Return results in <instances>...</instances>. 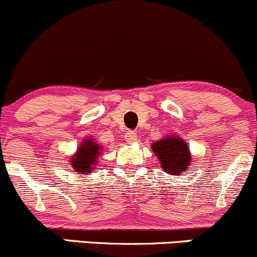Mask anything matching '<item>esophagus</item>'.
<instances>
[{"label":"esophagus","instance_id":"obj_1","mask_svg":"<svg viewBox=\"0 0 257 257\" xmlns=\"http://www.w3.org/2000/svg\"><path fill=\"white\" fill-rule=\"evenodd\" d=\"M137 139H139V136H137V134H136V132H135V131H128L127 134L125 135L126 142H128V143L136 142Z\"/></svg>","mask_w":257,"mask_h":257}]
</instances>
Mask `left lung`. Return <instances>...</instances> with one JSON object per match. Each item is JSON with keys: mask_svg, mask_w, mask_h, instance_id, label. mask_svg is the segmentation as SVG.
Here are the masks:
<instances>
[{"mask_svg": "<svg viewBox=\"0 0 257 257\" xmlns=\"http://www.w3.org/2000/svg\"><path fill=\"white\" fill-rule=\"evenodd\" d=\"M152 150L161 163L163 172L169 175L180 176L191 165V152L183 139L176 135H168L156 141L152 145Z\"/></svg>", "mask_w": 257, "mask_h": 257, "instance_id": "left-lung-1", "label": "left lung"}]
</instances>
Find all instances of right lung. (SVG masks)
<instances>
[{
	"label": "right lung",
	"mask_w": 257,
	"mask_h": 257,
	"mask_svg": "<svg viewBox=\"0 0 257 257\" xmlns=\"http://www.w3.org/2000/svg\"><path fill=\"white\" fill-rule=\"evenodd\" d=\"M103 153V147L92 137H85L78 146L77 151L70 158V167L73 172L84 175H90L94 173V169L98 164L99 156Z\"/></svg>",
	"instance_id": "add662e5"
}]
</instances>
